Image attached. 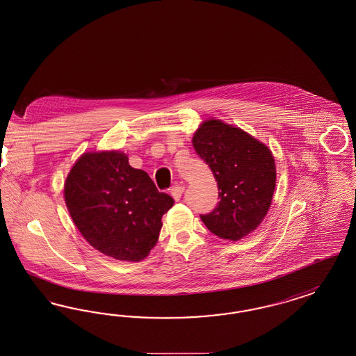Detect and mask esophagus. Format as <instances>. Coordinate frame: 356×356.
Instances as JSON below:
<instances>
[{
    "instance_id": "esophagus-1",
    "label": "esophagus",
    "mask_w": 356,
    "mask_h": 356,
    "mask_svg": "<svg viewBox=\"0 0 356 356\" xmlns=\"http://www.w3.org/2000/svg\"><path fill=\"white\" fill-rule=\"evenodd\" d=\"M170 192H171V196L173 197L176 201H179V200L181 198L183 192H184V186H181V185H175V186H172L171 189H170Z\"/></svg>"
}]
</instances>
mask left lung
<instances>
[{
    "mask_svg": "<svg viewBox=\"0 0 356 356\" xmlns=\"http://www.w3.org/2000/svg\"><path fill=\"white\" fill-rule=\"evenodd\" d=\"M192 143L220 189L218 205L201 220L222 239H242L258 227L272 202L276 167L270 148L220 120L202 122Z\"/></svg>",
    "mask_w": 356,
    "mask_h": 356,
    "instance_id": "left-lung-1",
    "label": "left lung"
}]
</instances>
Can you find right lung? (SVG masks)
<instances>
[{
	"label": "right lung",
	"instance_id": "right-lung-1",
	"mask_svg": "<svg viewBox=\"0 0 356 356\" xmlns=\"http://www.w3.org/2000/svg\"><path fill=\"white\" fill-rule=\"evenodd\" d=\"M64 198L76 227L99 252L124 261L146 258L173 198L120 151L86 152L74 163Z\"/></svg>",
	"mask_w": 356,
	"mask_h": 356
}]
</instances>
